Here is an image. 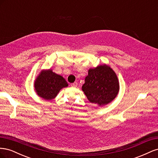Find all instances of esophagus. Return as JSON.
<instances>
[{"label":"esophagus","instance_id":"34e87169","mask_svg":"<svg viewBox=\"0 0 158 158\" xmlns=\"http://www.w3.org/2000/svg\"><path fill=\"white\" fill-rule=\"evenodd\" d=\"M70 85H71V86H72V87H77L78 83L75 82H74V83H73V84H71Z\"/></svg>","mask_w":158,"mask_h":158}]
</instances>
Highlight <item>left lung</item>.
I'll return each mask as SVG.
<instances>
[{"instance_id": "obj_1", "label": "left lung", "mask_w": 158, "mask_h": 158, "mask_svg": "<svg viewBox=\"0 0 158 158\" xmlns=\"http://www.w3.org/2000/svg\"><path fill=\"white\" fill-rule=\"evenodd\" d=\"M82 89L89 102L103 106L111 102L119 91L117 76L107 64L90 69Z\"/></svg>"}]
</instances>
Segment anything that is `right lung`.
Masks as SVG:
<instances>
[{"label":"right lung","instance_id":"right-lung-1","mask_svg":"<svg viewBox=\"0 0 158 158\" xmlns=\"http://www.w3.org/2000/svg\"><path fill=\"white\" fill-rule=\"evenodd\" d=\"M68 85L63 76L53 73L51 69L42 70L34 83L37 94L45 100L54 99L62 88Z\"/></svg>","mask_w":158,"mask_h":158}]
</instances>
